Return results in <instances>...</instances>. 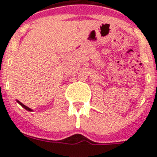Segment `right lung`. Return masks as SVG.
Wrapping results in <instances>:
<instances>
[{"label": "right lung", "instance_id": "obj_1", "mask_svg": "<svg viewBox=\"0 0 157 157\" xmlns=\"http://www.w3.org/2000/svg\"><path fill=\"white\" fill-rule=\"evenodd\" d=\"M17 102H18V103H19V104H20L21 106H22V107H23V108H24V109H26V110H27V111H29V112H33V110L31 109V108H29V107H27V106H25V105H24V104H23V103H21V102H19V101H18V100H17Z\"/></svg>", "mask_w": 157, "mask_h": 157}]
</instances>
